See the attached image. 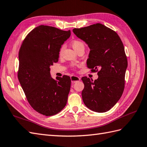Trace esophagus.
Instances as JSON below:
<instances>
[{"label": "esophagus", "mask_w": 147, "mask_h": 147, "mask_svg": "<svg viewBox=\"0 0 147 147\" xmlns=\"http://www.w3.org/2000/svg\"><path fill=\"white\" fill-rule=\"evenodd\" d=\"M71 82H72V83H75V82H76L80 81V78L76 76H71Z\"/></svg>", "instance_id": "obj_1"}]
</instances>
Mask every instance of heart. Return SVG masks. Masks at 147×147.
Listing matches in <instances>:
<instances>
[{"label": "heart", "instance_id": "b5f03b06", "mask_svg": "<svg viewBox=\"0 0 147 147\" xmlns=\"http://www.w3.org/2000/svg\"><path fill=\"white\" fill-rule=\"evenodd\" d=\"M71 45H72L73 48L74 49V50H76V51L79 50V49H80L81 48H84V43L81 41V40H74L72 41V43H71ZM63 47H61V49H60L59 50V55H61L62 52H63Z\"/></svg>", "mask_w": 147, "mask_h": 147}]
</instances>
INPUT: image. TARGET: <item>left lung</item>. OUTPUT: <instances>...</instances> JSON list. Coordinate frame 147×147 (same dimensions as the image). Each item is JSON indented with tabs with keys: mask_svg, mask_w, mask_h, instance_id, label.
<instances>
[{
	"mask_svg": "<svg viewBox=\"0 0 147 147\" xmlns=\"http://www.w3.org/2000/svg\"><path fill=\"white\" fill-rule=\"evenodd\" d=\"M73 32L88 45V67L98 75L94 81L81 78L83 102L94 112L109 111L121 97L125 86L128 64L122 41L115 31L101 24L74 28Z\"/></svg>",
	"mask_w": 147,
	"mask_h": 147,
	"instance_id": "obj_1",
	"label": "left lung"
}]
</instances>
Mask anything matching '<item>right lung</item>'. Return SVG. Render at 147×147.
Segmentation results:
<instances>
[{"label":"right lung","mask_w":147,"mask_h":147,"mask_svg":"<svg viewBox=\"0 0 147 147\" xmlns=\"http://www.w3.org/2000/svg\"><path fill=\"white\" fill-rule=\"evenodd\" d=\"M70 35V30L40 25L25 37L18 53V80L30 106L44 115L58 114L67 103L71 79L52 78L50 67L58 61L60 48Z\"/></svg>","instance_id":"1"}]
</instances>
